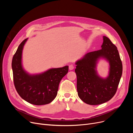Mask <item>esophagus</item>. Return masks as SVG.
<instances>
[{"label":"esophagus","mask_w":133,"mask_h":133,"mask_svg":"<svg viewBox=\"0 0 133 133\" xmlns=\"http://www.w3.org/2000/svg\"><path fill=\"white\" fill-rule=\"evenodd\" d=\"M74 66L73 65H70L69 66V69L70 71L73 70V69H74Z\"/></svg>","instance_id":"esophagus-1"}]
</instances>
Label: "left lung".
<instances>
[{"instance_id":"8db88e82","label":"left lung","mask_w":133,"mask_h":133,"mask_svg":"<svg viewBox=\"0 0 133 133\" xmlns=\"http://www.w3.org/2000/svg\"><path fill=\"white\" fill-rule=\"evenodd\" d=\"M103 40L101 50L88 53L75 62L78 96L90 105L102 104L112 98L122 73V61L117 47L107 37L103 36ZM100 59L109 63L106 78L101 77L97 72V64Z\"/></svg>"}]
</instances>
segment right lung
<instances>
[{"label": "right lung", "mask_w": 133, "mask_h": 133, "mask_svg": "<svg viewBox=\"0 0 133 133\" xmlns=\"http://www.w3.org/2000/svg\"><path fill=\"white\" fill-rule=\"evenodd\" d=\"M27 39L19 45L12 59L14 84L19 95L26 101L38 106L48 104L57 96L60 82L68 73V66L50 68L39 74L27 72L23 66L22 54Z\"/></svg>", "instance_id": "obj_1"}]
</instances>
